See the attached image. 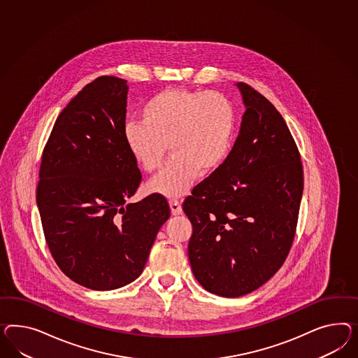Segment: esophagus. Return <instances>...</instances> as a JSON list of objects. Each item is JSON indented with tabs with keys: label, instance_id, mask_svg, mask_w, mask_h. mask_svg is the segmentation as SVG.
I'll use <instances>...</instances> for the list:
<instances>
[{
	"label": "esophagus",
	"instance_id": "obj_1",
	"mask_svg": "<svg viewBox=\"0 0 358 358\" xmlns=\"http://www.w3.org/2000/svg\"><path fill=\"white\" fill-rule=\"evenodd\" d=\"M169 206H171V211H172L173 215H180V213H182L181 203L177 199H171L169 201Z\"/></svg>",
	"mask_w": 358,
	"mask_h": 358
}]
</instances>
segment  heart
Returning a JSON list of instances; mask_svg holds the SVG:
<instances>
[{
  "mask_svg": "<svg viewBox=\"0 0 358 358\" xmlns=\"http://www.w3.org/2000/svg\"><path fill=\"white\" fill-rule=\"evenodd\" d=\"M237 115L232 101L217 91L168 88L142 108V120L127 121L124 141L147 173L163 164L168 145L173 157L151 180L150 193L182 196L201 173L220 168L232 148Z\"/></svg>",
  "mask_w": 358,
  "mask_h": 358,
  "instance_id": "obj_1",
  "label": "heart"
}]
</instances>
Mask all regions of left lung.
Returning a JSON list of instances; mask_svg holds the SVG:
<instances>
[{
    "label": "left lung",
    "instance_id": "1",
    "mask_svg": "<svg viewBox=\"0 0 358 358\" xmlns=\"http://www.w3.org/2000/svg\"><path fill=\"white\" fill-rule=\"evenodd\" d=\"M246 110L224 164L196 185L182 208L193 224L189 261L204 289L240 297L279 271L296 234L303 169L278 109L240 82Z\"/></svg>",
    "mask_w": 358,
    "mask_h": 358
}]
</instances>
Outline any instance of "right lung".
Listing matches in <instances>:
<instances>
[{"mask_svg":"<svg viewBox=\"0 0 358 358\" xmlns=\"http://www.w3.org/2000/svg\"><path fill=\"white\" fill-rule=\"evenodd\" d=\"M126 99L125 79L86 85L58 115L41 156L36 202L49 252L90 289L136 280L171 215L160 194L126 203L142 181L122 136Z\"/></svg>","mask_w":358,"mask_h":358,"instance_id":"add662e5","label":"right lung"}]
</instances>
